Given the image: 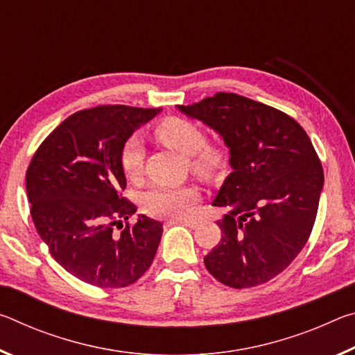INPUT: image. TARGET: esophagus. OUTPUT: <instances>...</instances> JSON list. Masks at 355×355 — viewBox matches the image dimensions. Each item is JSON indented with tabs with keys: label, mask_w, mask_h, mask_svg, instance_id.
Here are the masks:
<instances>
[{
	"label": "esophagus",
	"mask_w": 355,
	"mask_h": 355,
	"mask_svg": "<svg viewBox=\"0 0 355 355\" xmlns=\"http://www.w3.org/2000/svg\"><path fill=\"white\" fill-rule=\"evenodd\" d=\"M167 224H169V225H172V224H183V225L189 227V228H196L199 222L192 220V219H171L169 222H167Z\"/></svg>",
	"instance_id": "1"
}]
</instances>
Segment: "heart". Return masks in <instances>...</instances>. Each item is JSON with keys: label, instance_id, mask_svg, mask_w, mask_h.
<instances>
[{"label": "heart", "instance_id": "heart-1", "mask_svg": "<svg viewBox=\"0 0 355 355\" xmlns=\"http://www.w3.org/2000/svg\"><path fill=\"white\" fill-rule=\"evenodd\" d=\"M155 137L180 155L188 156L191 171L197 177L209 180L225 164V155L219 147L207 144V136L199 125L183 117H166L155 127ZM146 150L139 137H130L120 152V166L128 180L142 173ZM199 199L192 186H156L142 197V209L148 216L178 219L188 216Z\"/></svg>", "mask_w": 355, "mask_h": 355}]
</instances>
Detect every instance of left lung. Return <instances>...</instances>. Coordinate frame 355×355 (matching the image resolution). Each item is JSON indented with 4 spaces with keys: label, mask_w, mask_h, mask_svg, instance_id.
<instances>
[{
    "label": "left lung",
    "mask_w": 355,
    "mask_h": 355,
    "mask_svg": "<svg viewBox=\"0 0 355 355\" xmlns=\"http://www.w3.org/2000/svg\"><path fill=\"white\" fill-rule=\"evenodd\" d=\"M218 131L233 172L213 200L225 209L219 244L203 258L208 272L232 288L266 284L290 266L313 228L324 186L321 161L288 114L218 92L178 106Z\"/></svg>",
    "instance_id": "obj_1"
}]
</instances>
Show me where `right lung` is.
<instances>
[{
    "mask_svg": "<svg viewBox=\"0 0 355 355\" xmlns=\"http://www.w3.org/2000/svg\"><path fill=\"white\" fill-rule=\"evenodd\" d=\"M161 110L107 105L71 114L34 153L26 171L31 218L51 257L65 271L100 288L142 277L158 249L163 224L136 213L122 197L127 178L120 152Z\"/></svg>",
    "mask_w": 355,
    "mask_h": 355,
    "instance_id": "1",
    "label": "right lung"
}]
</instances>
